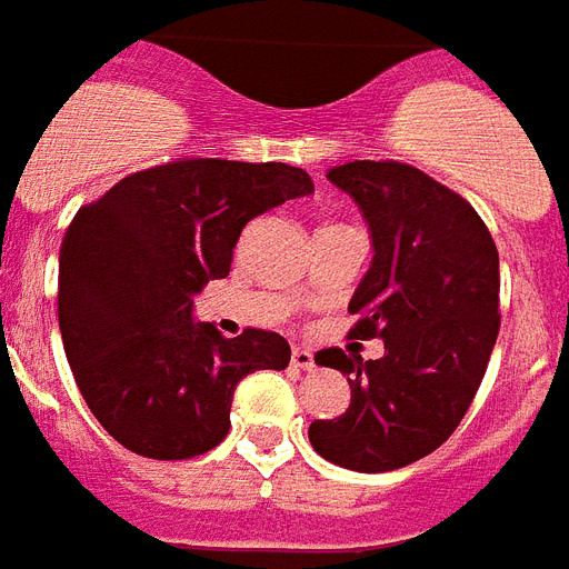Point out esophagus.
<instances>
[{
	"instance_id": "34e87169",
	"label": "esophagus",
	"mask_w": 569,
	"mask_h": 569,
	"mask_svg": "<svg viewBox=\"0 0 569 569\" xmlns=\"http://www.w3.org/2000/svg\"><path fill=\"white\" fill-rule=\"evenodd\" d=\"M290 366L302 369V372H311L313 369V355L308 349H293L290 351Z\"/></svg>"
}]
</instances>
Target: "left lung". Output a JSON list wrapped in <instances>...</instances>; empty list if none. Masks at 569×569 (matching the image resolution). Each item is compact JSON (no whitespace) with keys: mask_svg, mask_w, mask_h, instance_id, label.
<instances>
[{"mask_svg":"<svg viewBox=\"0 0 569 569\" xmlns=\"http://www.w3.org/2000/svg\"><path fill=\"white\" fill-rule=\"evenodd\" d=\"M369 220L375 258L349 311V337L383 340V358L317 351L349 375L351 403L308 430L313 450L380 473L433 453L471 407L500 331V256L462 194L396 159L328 171Z\"/></svg>","mask_w":569,"mask_h":569,"instance_id":"8db88e82","label":"left lung"}]
</instances>
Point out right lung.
Segmentation results:
<instances>
[{
	"label": "right lung",
	"mask_w": 569,
	"mask_h": 569,
	"mask_svg": "<svg viewBox=\"0 0 569 569\" xmlns=\"http://www.w3.org/2000/svg\"><path fill=\"white\" fill-rule=\"evenodd\" d=\"M313 191L284 162L180 157L127 173L63 234L58 317L74 383L101 427L148 459H191L229 433L234 387L284 369L288 340L191 322L194 293L229 276L241 229Z\"/></svg>",
	"instance_id": "add662e5"
}]
</instances>
